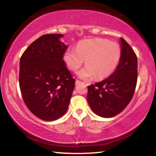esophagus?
I'll list each match as a JSON object with an SVG mask.
<instances>
[{
	"label": "esophagus",
	"mask_w": 156,
	"mask_h": 156,
	"mask_svg": "<svg viewBox=\"0 0 156 156\" xmlns=\"http://www.w3.org/2000/svg\"><path fill=\"white\" fill-rule=\"evenodd\" d=\"M80 83H81V82H80V80H76V83H75L76 85H78V84H80Z\"/></svg>",
	"instance_id": "esophagus-1"
}]
</instances>
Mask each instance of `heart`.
I'll use <instances>...</instances> for the list:
<instances>
[{"label": "heart", "instance_id": "b5f03b06", "mask_svg": "<svg viewBox=\"0 0 156 156\" xmlns=\"http://www.w3.org/2000/svg\"><path fill=\"white\" fill-rule=\"evenodd\" d=\"M120 57L119 44L105 38L83 40L77 44L76 49H68L63 54L66 65L73 72L85 60L86 66L78 73V77L85 80L108 77L117 67Z\"/></svg>", "mask_w": 156, "mask_h": 156}]
</instances>
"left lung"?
I'll list each match as a JSON object with an SVG mask.
<instances>
[{
	"mask_svg": "<svg viewBox=\"0 0 156 156\" xmlns=\"http://www.w3.org/2000/svg\"><path fill=\"white\" fill-rule=\"evenodd\" d=\"M121 57L112 75L88 87L87 101L102 118H112L125 109L133 98L138 78V58L131 46L120 38Z\"/></svg>",
	"mask_w": 156,
	"mask_h": 156,
	"instance_id": "obj_1",
	"label": "left lung"
}]
</instances>
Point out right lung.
<instances>
[{
    "label": "right lung",
    "instance_id": "add662e5",
    "mask_svg": "<svg viewBox=\"0 0 156 156\" xmlns=\"http://www.w3.org/2000/svg\"><path fill=\"white\" fill-rule=\"evenodd\" d=\"M60 34H45L34 41L20 60L19 84L26 106L41 120L60 118L68 109L75 79L66 67L68 46Z\"/></svg>",
    "mask_w": 156,
    "mask_h": 156
}]
</instances>
